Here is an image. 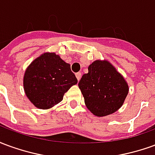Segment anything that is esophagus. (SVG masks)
Here are the masks:
<instances>
[{
  "label": "esophagus",
  "mask_w": 155,
  "mask_h": 155,
  "mask_svg": "<svg viewBox=\"0 0 155 155\" xmlns=\"http://www.w3.org/2000/svg\"><path fill=\"white\" fill-rule=\"evenodd\" d=\"M75 76H76V78H77L78 81H80V80H81V76H82V74H81V72H78V73H76V74H75Z\"/></svg>",
  "instance_id": "34e87169"
}]
</instances>
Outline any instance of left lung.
Returning a JSON list of instances; mask_svg holds the SVG:
<instances>
[{"label": "left lung", "instance_id": "1", "mask_svg": "<svg viewBox=\"0 0 155 155\" xmlns=\"http://www.w3.org/2000/svg\"><path fill=\"white\" fill-rule=\"evenodd\" d=\"M88 71L79 82L88 110L98 117L116 112L129 93V85L123 75L106 60L94 61Z\"/></svg>", "mask_w": 155, "mask_h": 155}]
</instances>
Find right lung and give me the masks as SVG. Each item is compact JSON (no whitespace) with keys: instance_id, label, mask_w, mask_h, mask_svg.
Masks as SVG:
<instances>
[{"instance_id":"add662e5","label":"right lung","mask_w":155,"mask_h":155,"mask_svg":"<svg viewBox=\"0 0 155 155\" xmlns=\"http://www.w3.org/2000/svg\"><path fill=\"white\" fill-rule=\"evenodd\" d=\"M77 82L71 64L54 52H45L35 59L26 68L23 78L25 95L41 110L59 104L64 93Z\"/></svg>"}]
</instances>
